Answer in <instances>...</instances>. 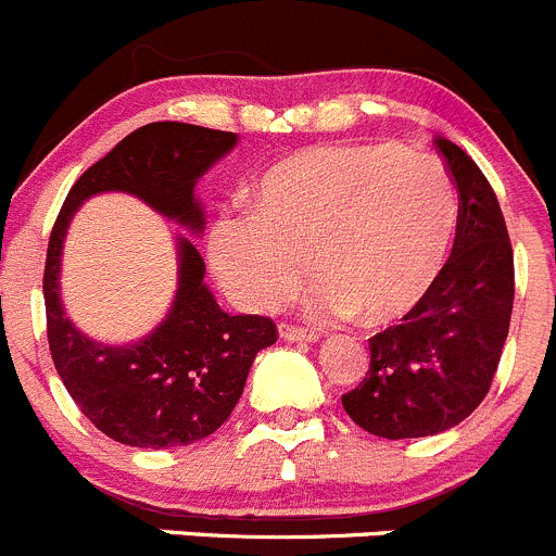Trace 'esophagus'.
<instances>
[{
    "label": "esophagus",
    "instance_id": "34e87169",
    "mask_svg": "<svg viewBox=\"0 0 556 556\" xmlns=\"http://www.w3.org/2000/svg\"><path fill=\"white\" fill-rule=\"evenodd\" d=\"M279 337L288 342H315L318 340V331L313 329H304V326H295V324H279Z\"/></svg>",
    "mask_w": 556,
    "mask_h": 556
}]
</instances>
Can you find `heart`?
Returning a JSON list of instances; mask_svg holds the SVG:
<instances>
[{
    "label": "heart",
    "instance_id": "obj_1",
    "mask_svg": "<svg viewBox=\"0 0 556 556\" xmlns=\"http://www.w3.org/2000/svg\"><path fill=\"white\" fill-rule=\"evenodd\" d=\"M458 216V189L433 155L383 142L318 144L263 173L252 214L227 211L214 222L207 257L243 309L282 307L309 266L320 282L315 313L389 326L439 282Z\"/></svg>",
    "mask_w": 556,
    "mask_h": 556
}]
</instances>
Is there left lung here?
I'll use <instances>...</instances> for the list:
<instances>
[{
	"label": "left lung",
	"instance_id": "left-lung-1",
	"mask_svg": "<svg viewBox=\"0 0 556 556\" xmlns=\"http://www.w3.org/2000/svg\"><path fill=\"white\" fill-rule=\"evenodd\" d=\"M435 148L460 202L453 254L428 299L370 337V370L342 395L349 417L381 439L464 422L489 395L510 329L516 271L500 200L458 144L439 137Z\"/></svg>",
	"mask_w": 556,
	"mask_h": 556
}]
</instances>
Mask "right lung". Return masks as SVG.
Returning <instances> with one entry per match:
<instances>
[{
  "mask_svg": "<svg viewBox=\"0 0 556 556\" xmlns=\"http://www.w3.org/2000/svg\"><path fill=\"white\" fill-rule=\"evenodd\" d=\"M232 131L150 123L114 144L67 191L49 238L43 271L51 359L87 419L128 447H186L214 433L236 408L254 356L277 342L263 315H230L202 282L205 263L178 238V293L164 324L131 345H101L81 334L60 302V257L76 207L101 191H128L167 219L202 232L197 178L232 150Z\"/></svg>",
  "mask_w": 556,
  "mask_h": 556,
  "instance_id": "obj_1",
  "label": "right lung"
}]
</instances>
